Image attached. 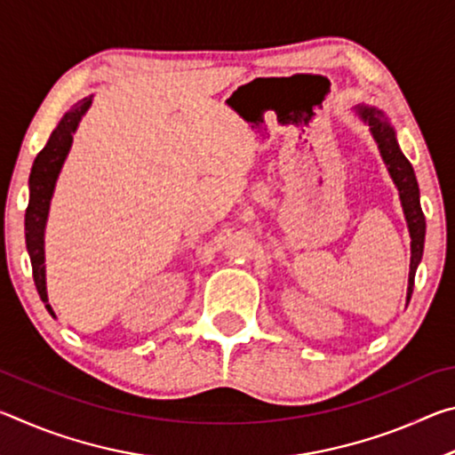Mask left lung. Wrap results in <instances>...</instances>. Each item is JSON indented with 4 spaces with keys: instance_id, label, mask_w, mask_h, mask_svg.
I'll return each mask as SVG.
<instances>
[{
    "instance_id": "obj_1",
    "label": "left lung",
    "mask_w": 455,
    "mask_h": 455,
    "mask_svg": "<svg viewBox=\"0 0 455 455\" xmlns=\"http://www.w3.org/2000/svg\"><path fill=\"white\" fill-rule=\"evenodd\" d=\"M353 112L363 120L365 126H369V132H371L377 148H379L383 163L387 166L391 180H394L395 188L399 192V200H402L407 230H410V236H411L410 279H407V299H405V301L410 303L411 292H413L415 271H418V267L421 263L423 243H426V217H423L421 204H419L418 179H415V172H413V166L410 164V160L405 158V154L402 152V148H399L395 128L391 126L387 114L379 110V108L367 106V104L353 106Z\"/></svg>"
}]
</instances>
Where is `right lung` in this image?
Here are the masks:
<instances>
[{"instance_id": "1", "label": "right lung", "mask_w": 455, "mask_h": 455, "mask_svg": "<svg viewBox=\"0 0 455 455\" xmlns=\"http://www.w3.org/2000/svg\"><path fill=\"white\" fill-rule=\"evenodd\" d=\"M92 98L88 96L80 100L68 110L58 126L53 128L50 134L48 144L44 146L42 152L37 154L32 166V174H29V203L26 211V244L29 252V260H32L34 271V283L36 289L40 292V299L45 305V309L56 319L52 305L48 303V289H45V251H44V235H45V222H48L50 214V203L56 190L58 176L61 172L68 154H70L74 132L78 130L84 114L88 112L92 106Z\"/></svg>"}]
</instances>
